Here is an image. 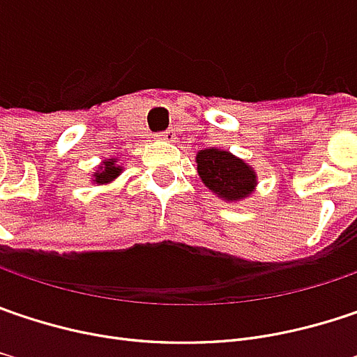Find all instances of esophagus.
<instances>
[{
    "instance_id": "1",
    "label": "esophagus",
    "mask_w": 357,
    "mask_h": 357,
    "mask_svg": "<svg viewBox=\"0 0 357 357\" xmlns=\"http://www.w3.org/2000/svg\"><path fill=\"white\" fill-rule=\"evenodd\" d=\"M155 139H158V141H172V139H174V131H163V133H158Z\"/></svg>"
}]
</instances>
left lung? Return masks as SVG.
Wrapping results in <instances>:
<instances>
[{"label":"left lung","mask_w":357,"mask_h":357,"mask_svg":"<svg viewBox=\"0 0 357 357\" xmlns=\"http://www.w3.org/2000/svg\"><path fill=\"white\" fill-rule=\"evenodd\" d=\"M198 174L204 185L226 202H241L257 188L255 169L241 158L224 149H202L196 155Z\"/></svg>","instance_id":"1"}]
</instances>
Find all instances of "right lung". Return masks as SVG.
Here are the masks:
<instances>
[{"mask_svg": "<svg viewBox=\"0 0 357 357\" xmlns=\"http://www.w3.org/2000/svg\"><path fill=\"white\" fill-rule=\"evenodd\" d=\"M121 172H123V167L116 165L115 159H105V161L98 165V169L93 174V181L98 183V185L111 183V181H115V179L121 176Z\"/></svg>", "mask_w": 357, "mask_h": 357, "instance_id": "right-lung-1", "label": "right lung"}]
</instances>
